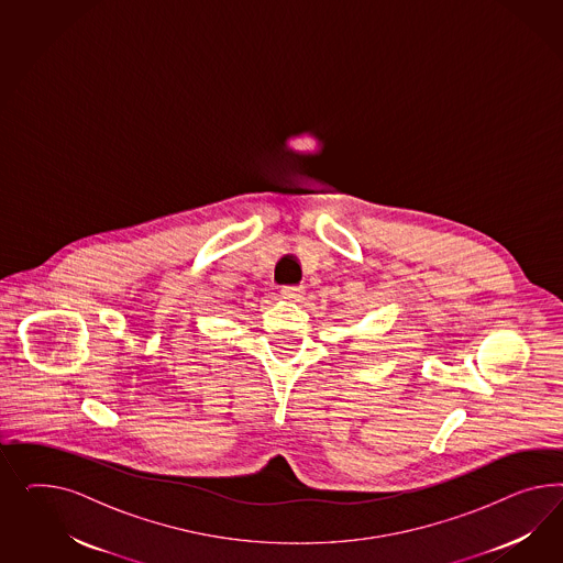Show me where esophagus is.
Here are the masks:
<instances>
[{
  "label": "esophagus",
  "mask_w": 563,
  "mask_h": 563,
  "mask_svg": "<svg viewBox=\"0 0 563 563\" xmlns=\"http://www.w3.org/2000/svg\"><path fill=\"white\" fill-rule=\"evenodd\" d=\"M280 292H283V297H285V299H290V301H299V299L303 297V289H301V287H292V285L283 287Z\"/></svg>",
  "instance_id": "obj_1"
}]
</instances>
